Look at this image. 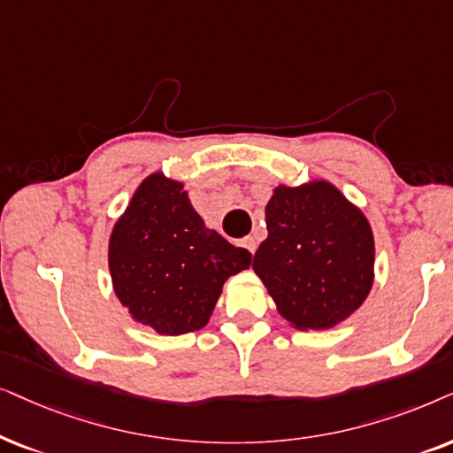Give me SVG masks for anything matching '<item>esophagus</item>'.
<instances>
[{
  "mask_svg": "<svg viewBox=\"0 0 453 453\" xmlns=\"http://www.w3.org/2000/svg\"><path fill=\"white\" fill-rule=\"evenodd\" d=\"M242 246H244V249H246V250H249V252H250V255H255V250H257V240H255V238H252V236H249V238H244V240H242Z\"/></svg>",
  "mask_w": 453,
  "mask_h": 453,
  "instance_id": "obj_1",
  "label": "esophagus"
}]
</instances>
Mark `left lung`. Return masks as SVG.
Instances as JSON below:
<instances>
[{
	"instance_id": "8db88e82",
	"label": "left lung",
	"mask_w": 453,
	"mask_h": 453,
	"mask_svg": "<svg viewBox=\"0 0 453 453\" xmlns=\"http://www.w3.org/2000/svg\"><path fill=\"white\" fill-rule=\"evenodd\" d=\"M265 217L269 236L252 269L286 321L329 329L365 303L375 242L366 217L340 190L327 182L277 186Z\"/></svg>"
}]
</instances>
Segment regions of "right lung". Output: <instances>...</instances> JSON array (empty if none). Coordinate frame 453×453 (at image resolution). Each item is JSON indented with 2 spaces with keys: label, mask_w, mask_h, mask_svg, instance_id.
Returning a JSON list of instances; mask_svg holds the SVG:
<instances>
[{
  "label": "right lung",
  "mask_w": 453,
  "mask_h": 453,
  "mask_svg": "<svg viewBox=\"0 0 453 453\" xmlns=\"http://www.w3.org/2000/svg\"><path fill=\"white\" fill-rule=\"evenodd\" d=\"M250 252L207 230L182 184L153 173L138 186L110 240L119 303L157 334L204 327L223 283L249 269Z\"/></svg>",
  "instance_id": "obj_1"
}]
</instances>
